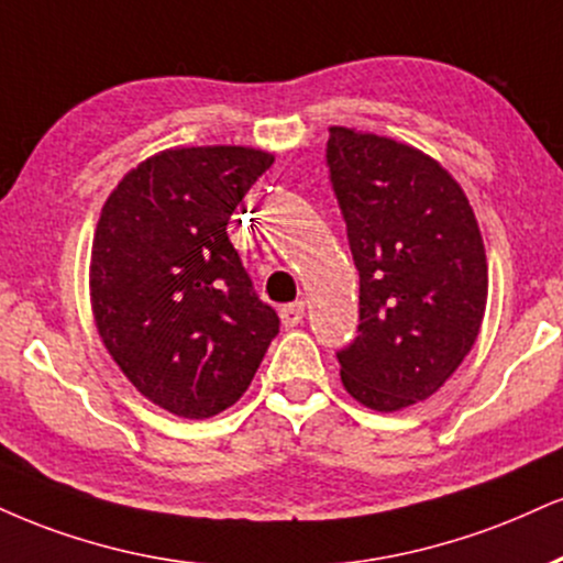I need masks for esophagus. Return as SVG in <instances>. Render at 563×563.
Segmentation results:
<instances>
[{"instance_id":"obj_1","label":"esophagus","mask_w":563,"mask_h":563,"mask_svg":"<svg viewBox=\"0 0 563 563\" xmlns=\"http://www.w3.org/2000/svg\"><path fill=\"white\" fill-rule=\"evenodd\" d=\"M280 320L286 328H296V324H301L303 320V301H294V303H286V307L280 309Z\"/></svg>"}]
</instances>
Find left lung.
<instances>
[{
    "label": "left lung",
    "mask_w": 563,
    "mask_h": 563,
    "mask_svg": "<svg viewBox=\"0 0 563 563\" xmlns=\"http://www.w3.org/2000/svg\"><path fill=\"white\" fill-rule=\"evenodd\" d=\"M330 183L358 269V335L338 351L358 404L424 401L475 346L487 260L462 186L419 148L330 128Z\"/></svg>",
    "instance_id": "1"
}]
</instances>
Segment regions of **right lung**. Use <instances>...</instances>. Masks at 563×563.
Listing matches in <instances>:
<instances>
[{"mask_svg":"<svg viewBox=\"0 0 563 563\" xmlns=\"http://www.w3.org/2000/svg\"><path fill=\"white\" fill-rule=\"evenodd\" d=\"M275 157L252 146H180L133 167L101 207L91 246L93 322L141 396L186 419L246 393L280 330L228 239Z\"/></svg>","mask_w":563,"mask_h":563,"instance_id":"right-lung-1","label":"right lung"}]
</instances>
